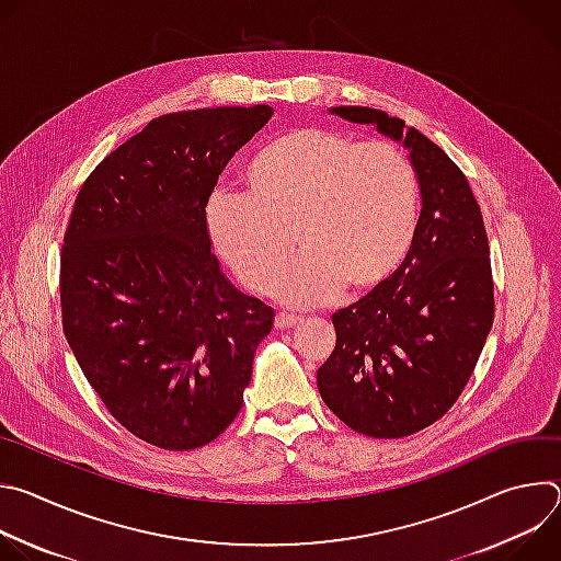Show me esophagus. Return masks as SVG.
I'll return each mask as SVG.
<instances>
[{
  "mask_svg": "<svg viewBox=\"0 0 561 561\" xmlns=\"http://www.w3.org/2000/svg\"><path fill=\"white\" fill-rule=\"evenodd\" d=\"M299 322H301V317H297V314L277 312V317H275V329H279V331H286V329H293V327H297Z\"/></svg>",
  "mask_w": 561,
  "mask_h": 561,
  "instance_id": "obj_1",
  "label": "esophagus"
}]
</instances>
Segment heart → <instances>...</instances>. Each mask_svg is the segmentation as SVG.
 Segmentation results:
<instances>
[{
  "instance_id": "heart-1",
  "label": "heart",
  "mask_w": 561,
  "mask_h": 561,
  "mask_svg": "<svg viewBox=\"0 0 561 561\" xmlns=\"http://www.w3.org/2000/svg\"><path fill=\"white\" fill-rule=\"evenodd\" d=\"M244 195L217 191L206 228L219 257L266 293L277 282L297 308L379 288L404 262L417 226V175L388 141L297 126L262 144L242 171ZM294 239L290 240L289 237Z\"/></svg>"
}]
</instances>
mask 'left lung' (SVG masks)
<instances>
[{
	"instance_id": "1",
	"label": "left lung",
	"mask_w": 561,
	"mask_h": 561,
	"mask_svg": "<svg viewBox=\"0 0 561 561\" xmlns=\"http://www.w3.org/2000/svg\"><path fill=\"white\" fill-rule=\"evenodd\" d=\"M331 113L404 144L422 213L404 264L333 314L337 344L317 370V388L348 428L379 439L407 437L448 413L491 333L486 228L463 173L417 128L368 106Z\"/></svg>"
}]
</instances>
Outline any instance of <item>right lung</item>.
<instances>
[{
    "mask_svg": "<svg viewBox=\"0 0 561 561\" xmlns=\"http://www.w3.org/2000/svg\"><path fill=\"white\" fill-rule=\"evenodd\" d=\"M273 108L152 119L91 173L61 249L64 335L111 415L135 437L191 450L244 404L275 312L210 253L206 206Z\"/></svg>",
    "mask_w": 561,
    "mask_h": 561,
    "instance_id": "right-lung-1",
    "label": "right lung"
}]
</instances>
